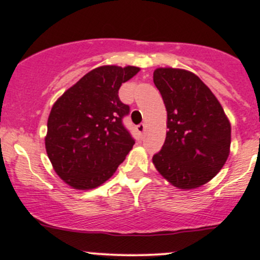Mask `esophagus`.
Instances as JSON below:
<instances>
[{
	"label": "esophagus",
	"mask_w": 260,
	"mask_h": 260,
	"mask_svg": "<svg viewBox=\"0 0 260 260\" xmlns=\"http://www.w3.org/2000/svg\"><path fill=\"white\" fill-rule=\"evenodd\" d=\"M137 131H138V132L142 134V133H144V131H145V123H140V124H138V126H137Z\"/></svg>",
	"instance_id": "obj_1"
}]
</instances>
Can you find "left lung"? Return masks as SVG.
Returning <instances> with one entry per match:
<instances>
[{
	"label": "left lung",
	"mask_w": 260,
	"mask_h": 260,
	"mask_svg": "<svg viewBox=\"0 0 260 260\" xmlns=\"http://www.w3.org/2000/svg\"><path fill=\"white\" fill-rule=\"evenodd\" d=\"M154 84L166 111V139L153 156L157 171L175 187L192 189L205 184L225 165L231 126L223 109L194 73L157 68Z\"/></svg>",
	"instance_id": "8db88e82"
}]
</instances>
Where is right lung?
Masks as SVG:
<instances>
[{
  "label": "right lung",
  "instance_id": "add662e5",
  "mask_svg": "<svg viewBox=\"0 0 260 260\" xmlns=\"http://www.w3.org/2000/svg\"><path fill=\"white\" fill-rule=\"evenodd\" d=\"M138 67L95 68L53 104L45 138L56 174L76 189H91L109 180L136 143L124 127L129 106L118 98L122 83Z\"/></svg>",
  "mask_w": 260,
  "mask_h": 260
}]
</instances>
